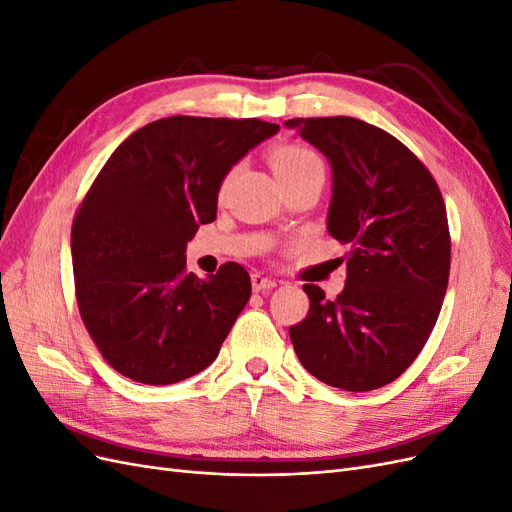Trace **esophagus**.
Here are the masks:
<instances>
[{
	"label": "esophagus",
	"mask_w": 512,
	"mask_h": 512,
	"mask_svg": "<svg viewBox=\"0 0 512 512\" xmlns=\"http://www.w3.org/2000/svg\"><path fill=\"white\" fill-rule=\"evenodd\" d=\"M275 280H271V277H265L262 273H252V288L256 292H265V290H271L275 288Z\"/></svg>",
	"instance_id": "34e87169"
}]
</instances>
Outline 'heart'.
Returning a JSON list of instances; mask_svg holds the SVG:
<instances>
[{"label":"heart","mask_w":512,"mask_h":512,"mask_svg":"<svg viewBox=\"0 0 512 512\" xmlns=\"http://www.w3.org/2000/svg\"><path fill=\"white\" fill-rule=\"evenodd\" d=\"M269 164L273 168V175L282 185L314 177V175H324V164H322L318 153L305 145H299V143L275 145L269 151ZM228 179H230V175L224 177V181L220 183V194H224Z\"/></svg>","instance_id":"heart-1"}]
</instances>
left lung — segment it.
<instances>
[{"instance_id":"left-lung-1","label":"left lung","mask_w":512,"mask_h":512,"mask_svg":"<svg viewBox=\"0 0 512 512\" xmlns=\"http://www.w3.org/2000/svg\"><path fill=\"white\" fill-rule=\"evenodd\" d=\"M286 126L329 158L327 226L350 247L337 299L303 286L309 312L288 329L294 352L309 374L335 389H380L412 365L440 316L451 271L442 192L404 143L371 123L309 117Z\"/></svg>"}]
</instances>
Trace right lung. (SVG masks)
<instances>
[{"instance_id": "add662e5", "label": "right lung", "mask_w": 512, "mask_h": 512, "mask_svg": "<svg viewBox=\"0 0 512 512\" xmlns=\"http://www.w3.org/2000/svg\"><path fill=\"white\" fill-rule=\"evenodd\" d=\"M280 126L175 115L130 134L106 160L72 222L79 312L104 361L143 384L209 367L252 282L239 262L198 280L185 245L215 220L232 164Z\"/></svg>"}]
</instances>
